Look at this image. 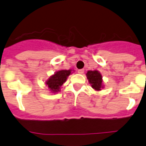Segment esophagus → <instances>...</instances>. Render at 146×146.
<instances>
[{"mask_svg": "<svg viewBox=\"0 0 146 146\" xmlns=\"http://www.w3.org/2000/svg\"><path fill=\"white\" fill-rule=\"evenodd\" d=\"M77 72H78V73H79V74H82L84 73V69H79V70L77 71Z\"/></svg>", "mask_w": 146, "mask_h": 146, "instance_id": "esophagus-1", "label": "esophagus"}]
</instances>
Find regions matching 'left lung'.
<instances>
[{"label":"left lung","mask_w":146,"mask_h":146,"mask_svg":"<svg viewBox=\"0 0 146 146\" xmlns=\"http://www.w3.org/2000/svg\"><path fill=\"white\" fill-rule=\"evenodd\" d=\"M86 76L89 83L94 90L100 91L102 88H104L102 85V76L99 71H88Z\"/></svg>","instance_id":"left-lung-1"}]
</instances>
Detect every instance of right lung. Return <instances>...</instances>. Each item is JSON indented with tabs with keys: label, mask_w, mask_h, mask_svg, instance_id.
<instances>
[{
	"label": "right lung",
	"mask_w": 146,
	"mask_h": 146,
	"mask_svg": "<svg viewBox=\"0 0 146 146\" xmlns=\"http://www.w3.org/2000/svg\"><path fill=\"white\" fill-rule=\"evenodd\" d=\"M72 73V70H60L55 72L53 75L50 77L46 81V85L49 88L50 91L52 93H55L60 91V88L64 82L66 81L67 77Z\"/></svg>",
	"instance_id": "obj_1"
}]
</instances>
